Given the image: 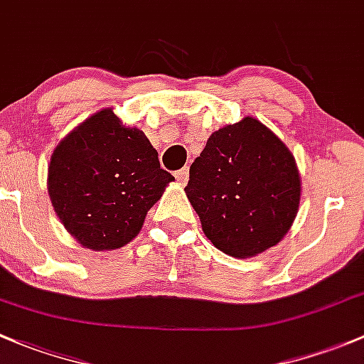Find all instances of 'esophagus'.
Returning <instances> with one entry per match:
<instances>
[{
  "mask_svg": "<svg viewBox=\"0 0 364 364\" xmlns=\"http://www.w3.org/2000/svg\"><path fill=\"white\" fill-rule=\"evenodd\" d=\"M175 177H177V181L181 183H187L189 181V168H182V170H178L177 173H175Z\"/></svg>",
  "mask_w": 364,
  "mask_h": 364,
  "instance_id": "esophagus-1",
  "label": "esophagus"
}]
</instances>
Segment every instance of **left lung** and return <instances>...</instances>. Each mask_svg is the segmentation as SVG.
<instances>
[{
    "mask_svg": "<svg viewBox=\"0 0 364 364\" xmlns=\"http://www.w3.org/2000/svg\"><path fill=\"white\" fill-rule=\"evenodd\" d=\"M186 194L207 238L233 257L277 245L293 226L301 182L284 141L254 117L210 134Z\"/></svg>",
    "mask_w": 364,
    "mask_h": 364,
    "instance_id": "1",
    "label": "left lung"
}]
</instances>
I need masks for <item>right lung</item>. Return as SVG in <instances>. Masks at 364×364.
<instances>
[{
    "label": "right lung",
    "instance_id": "right-lung-1",
    "mask_svg": "<svg viewBox=\"0 0 364 364\" xmlns=\"http://www.w3.org/2000/svg\"><path fill=\"white\" fill-rule=\"evenodd\" d=\"M171 181L144 131L124 126L105 108L59 141L47 189L71 237L85 249L112 250L140 233Z\"/></svg>",
    "mask_w": 364,
    "mask_h": 364
}]
</instances>
